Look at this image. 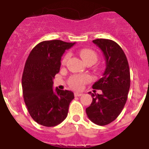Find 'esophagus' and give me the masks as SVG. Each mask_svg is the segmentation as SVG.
Masks as SVG:
<instances>
[{
    "mask_svg": "<svg viewBox=\"0 0 149 149\" xmlns=\"http://www.w3.org/2000/svg\"><path fill=\"white\" fill-rule=\"evenodd\" d=\"M81 95H83V93H77V92H75V93H74V96H76V97H80V96Z\"/></svg>",
    "mask_w": 149,
    "mask_h": 149,
    "instance_id": "1",
    "label": "esophagus"
}]
</instances>
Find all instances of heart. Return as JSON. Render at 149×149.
I'll list each match as a JSON object with an SVG mask.
<instances>
[{"label": "heart", "instance_id": "b5f03b06", "mask_svg": "<svg viewBox=\"0 0 149 149\" xmlns=\"http://www.w3.org/2000/svg\"><path fill=\"white\" fill-rule=\"evenodd\" d=\"M79 54L84 60V63H86L88 62H94L95 63L97 61V54L94 51L91 49H88V48H84L79 51ZM69 54H67L64 56L63 60H62V63L65 64L67 62V60L68 59ZM89 81V77L87 75H75L73 76L69 80V84H70L71 86L73 87L74 89H79L82 88L83 85L87 83Z\"/></svg>", "mask_w": 149, "mask_h": 149}]
</instances>
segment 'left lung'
<instances>
[{"label": "left lung", "instance_id": "obj_1", "mask_svg": "<svg viewBox=\"0 0 149 149\" xmlns=\"http://www.w3.org/2000/svg\"><path fill=\"white\" fill-rule=\"evenodd\" d=\"M93 42L103 52L106 68L102 77L93 85V89H101L102 93L89 92L93 101L86 113L93 123L103 126L115 120L123 110L131 84L130 69L123 50L114 41L98 39Z\"/></svg>", "mask_w": 149, "mask_h": 149}]
</instances>
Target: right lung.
I'll return each mask as SVG.
<instances>
[{
	"label": "right lung",
	"mask_w": 149,
	"mask_h": 149,
	"mask_svg": "<svg viewBox=\"0 0 149 149\" xmlns=\"http://www.w3.org/2000/svg\"><path fill=\"white\" fill-rule=\"evenodd\" d=\"M75 42L61 40L44 41L29 54L22 75L24 103L30 116L39 125L54 127L68 115L74 99L72 91L53 89V80L60 72L62 56Z\"/></svg>",
	"instance_id": "1"
}]
</instances>
